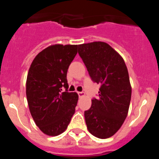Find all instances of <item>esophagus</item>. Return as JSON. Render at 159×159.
<instances>
[{"label": "esophagus", "mask_w": 159, "mask_h": 159, "mask_svg": "<svg viewBox=\"0 0 159 159\" xmlns=\"http://www.w3.org/2000/svg\"><path fill=\"white\" fill-rule=\"evenodd\" d=\"M77 93H78L79 97H84V95H85L84 92H77Z\"/></svg>", "instance_id": "obj_1"}]
</instances>
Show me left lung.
I'll list each match as a JSON object with an SVG mask.
<instances>
[{
  "label": "left lung",
  "instance_id": "8db88e82",
  "mask_svg": "<svg viewBox=\"0 0 159 159\" xmlns=\"http://www.w3.org/2000/svg\"><path fill=\"white\" fill-rule=\"evenodd\" d=\"M78 53L92 81L100 84L98 99L84 111L88 131L99 139L111 137L122 127L128 113L131 86L123 57L105 42L78 46Z\"/></svg>",
  "mask_w": 159,
  "mask_h": 159
}]
</instances>
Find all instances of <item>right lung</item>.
Masks as SVG:
<instances>
[{
    "label": "right lung",
    "mask_w": 159,
    "mask_h": 159,
    "mask_svg": "<svg viewBox=\"0 0 159 159\" xmlns=\"http://www.w3.org/2000/svg\"><path fill=\"white\" fill-rule=\"evenodd\" d=\"M78 45L54 44L38 53L29 67L26 96L32 117L40 130L57 136L67 129L79 96L67 92V72ZM65 87L63 93L62 88Z\"/></svg>",
    "instance_id": "right-lung-1"
}]
</instances>
